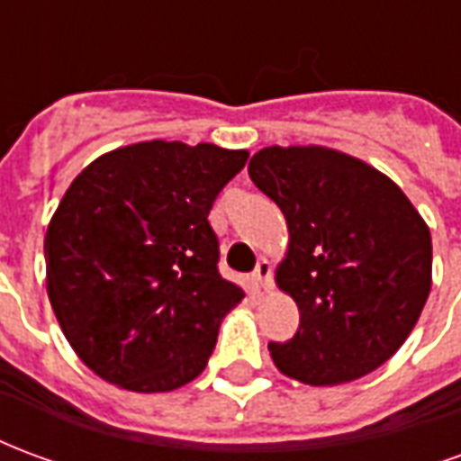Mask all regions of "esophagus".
Masks as SVG:
<instances>
[{"instance_id": "obj_1", "label": "esophagus", "mask_w": 461, "mask_h": 461, "mask_svg": "<svg viewBox=\"0 0 461 461\" xmlns=\"http://www.w3.org/2000/svg\"><path fill=\"white\" fill-rule=\"evenodd\" d=\"M251 284L257 289H269L271 286V264L267 259H261L257 264V269L251 271Z\"/></svg>"}]
</instances>
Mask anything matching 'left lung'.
<instances>
[{"label":"left lung","instance_id":"left-lung-1","mask_svg":"<svg viewBox=\"0 0 461 461\" xmlns=\"http://www.w3.org/2000/svg\"><path fill=\"white\" fill-rule=\"evenodd\" d=\"M249 177L289 224L276 284L301 321L269 343L281 373L339 385L385 363L415 329L432 286V237L395 182L319 145L264 148Z\"/></svg>","mask_w":461,"mask_h":461}]
</instances>
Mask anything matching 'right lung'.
I'll return each instance as SVG.
<instances>
[{
  "label": "right lung",
  "mask_w": 461,
  "mask_h": 461,
  "mask_svg": "<svg viewBox=\"0 0 461 461\" xmlns=\"http://www.w3.org/2000/svg\"><path fill=\"white\" fill-rule=\"evenodd\" d=\"M247 158L210 142H135L71 182L46 231V289L95 375L167 393L204 370L224 313L244 299L221 279L207 214Z\"/></svg>",
  "instance_id": "1"
}]
</instances>
